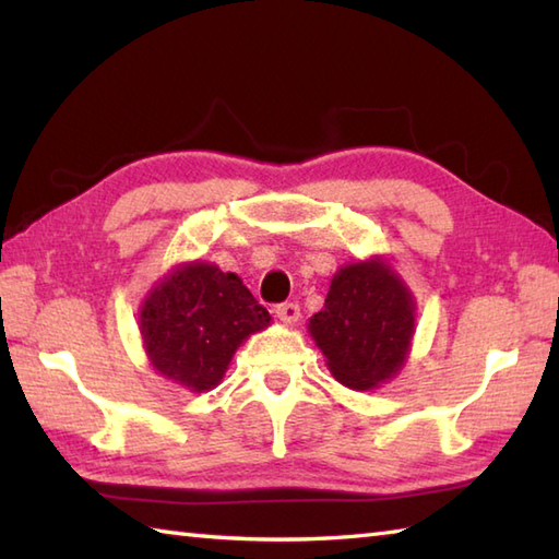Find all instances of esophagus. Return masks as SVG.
<instances>
[{
  "label": "esophagus",
  "instance_id": "1",
  "mask_svg": "<svg viewBox=\"0 0 559 559\" xmlns=\"http://www.w3.org/2000/svg\"><path fill=\"white\" fill-rule=\"evenodd\" d=\"M276 317L281 319L283 324H288V326L298 324V319H300V305H295V302H283V305H278V307H276Z\"/></svg>",
  "mask_w": 559,
  "mask_h": 559
}]
</instances>
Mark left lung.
I'll use <instances>...</instances> for the list:
<instances>
[{
    "label": "left lung",
    "mask_w": 559,
    "mask_h": 559,
    "mask_svg": "<svg viewBox=\"0 0 559 559\" xmlns=\"http://www.w3.org/2000/svg\"><path fill=\"white\" fill-rule=\"evenodd\" d=\"M307 331L336 382L370 391L394 379L408 360L415 298L384 257L341 266Z\"/></svg>",
    "instance_id": "8db88e82"
}]
</instances>
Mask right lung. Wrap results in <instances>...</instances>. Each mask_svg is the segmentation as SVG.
Listing matches in <instances>:
<instances>
[{
  "mask_svg": "<svg viewBox=\"0 0 559 559\" xmlns=\"http://www.w3.org/2000/svg\"><path fill=\"white\" fill-rule=\"evenodd\" d=\"M269 324L271 314L237 273L201 259L175 264L139 307L151 367L192 394L218 386L235 350Z\"/></svg>",
  "mask_w": 559,
  "mask_h": 559,
  "instance_id": "1",
  "label": "right lung"
}]
</instances>
